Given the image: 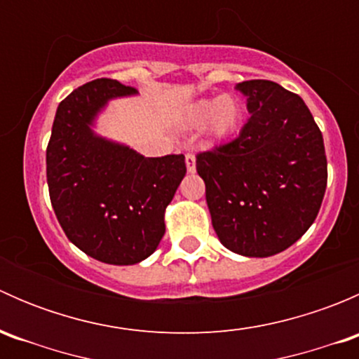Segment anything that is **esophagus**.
<instances>
[{
	"label": "esophagus",
	"instance_id": "1",
	"mask_svg": "<svg viewBox=\"0 0 359 359\" xmlns=\"http://www.w3.org/2000/svg\"><path fill=\"white\" fill-rule=\"evenodd\" d=\"M186 168L189 173L196 172V158H194V154H186Z\"/></svg>",
	"mask_w": 359,
	"mask_h": 359
}]
</instances>
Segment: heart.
I'll list each match as a JSON object with an SVG mask.
<instances>
[{"mask_svg":"<svg viewBox=\"0 0 359 359\" xmlns=\"http://www.w3.org/2000/svg\"><path fill=\"white\" fill-rule=\"evenodd\" d=\"M245 121V106L238 97H203L186 107L182 123L186 128H201L206 125V137L212 144L231 139Z\"/></svg>","mask_w":359,"mask_h":359,"instance_id":"b5f03b06","label":"heart"}]
</instances>
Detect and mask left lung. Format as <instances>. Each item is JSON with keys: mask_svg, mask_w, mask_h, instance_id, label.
I'll use <instances>...</instances> for the list:
<instances>
[{"mask_svg": "<svg viewBox=\"0 0 359 359\" xmlns=\"http://www.w3.org/2000/svg\"><path fill=\"white\" fill-rule=\"evenodd\" d=\"M250 119L233 142L196 156L220 243L271 257L311 227L327 189L323 135L304 100L267 79L238 83Z\"/></svg>", "mask_w": 359, "mask_h": 359, "instance_id": "1", "label": "left lung"}]
</instances>
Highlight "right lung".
I'll use <instances>...</instances> for the list:
<instances>
[{
  "label": "right lung",
  "instance_id": "right-lung-1",
  "mask_svg": "<svg viewBox=\"0 0 359 359\" xmlns=\"http://www.w3.org/2000/svg\"><path fill=\"white\" fill-rule=\"evenodd\" d=\"M137 95L116 79H95L59 104L46 149V180L59 224L86 255L133 266L165 234V210L186 175L182 154L146 158L95 132L111 100Z\"/></svg>",
  "mask_w": 359,
  "mask_h": 359
}]
</instances>
